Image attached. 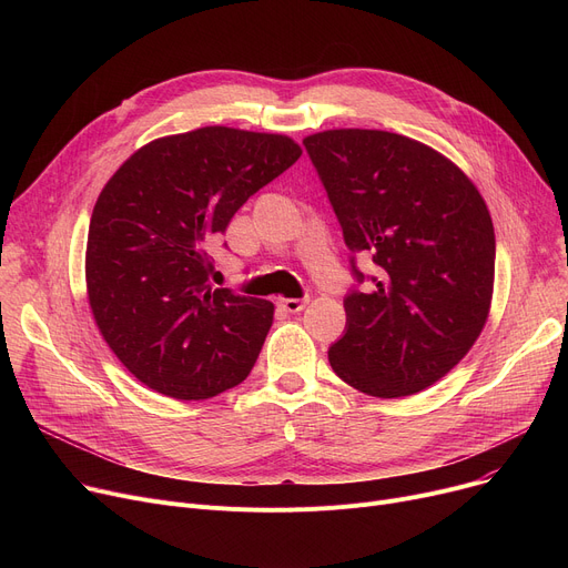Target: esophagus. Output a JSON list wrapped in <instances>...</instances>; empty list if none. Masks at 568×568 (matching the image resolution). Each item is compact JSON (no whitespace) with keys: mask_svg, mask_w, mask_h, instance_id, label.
I'll use <instances>...</instances> for the list:
<instances>
[{"mask_svg":"<svg viewBox=\"0 0 568 568\" xmlns=\"http://www.w3.org/2000/svg\"><path fill=\"white\" fill-rule=\"evenodd\" d=\"M278 306H281L285 313H300V311H304L306 300H278Z\"/></svg>","mask_w":568,"mask_h":568,"instance_id":"1","label":"esophagus"}]
</instances>
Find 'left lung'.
<instances>
[{"label":"left lung","mask_w":568,"mask_h":568,"mask_svg":"<svg viewBox=\"0 0 568 568\" xmlns=\"http://www.w3.org/2000/svg\"><path fill=\"white\" fill-rule=\"evenodd\" d=\"M304 146L347 248L377 266L366 292L345 296V334L329 347V364L375 398L424 392L463 359L488 320V206L456 163L398 133L334 129L304 138Z\"/></svg>","instance_id":"obj_1"}]
</instances>
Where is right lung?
<instances>
[{"label": "right lung", "mask_w": 568, "mask_h": 568, "mask_svg": "<svg viewBox=\"0 0 568 568\" xmlns=\"http://www.w3.org/2000/svg\"><path fill=\"white\" fill-rule=\"evenodd\" d=\"M300 156L287 135L204 126L140 146L103 186L87 236L89 306L149 389L204 400L248 377L274 304L209 283L206 244Z\"/></svg>", "instance_id": "1"}]
</instances>
